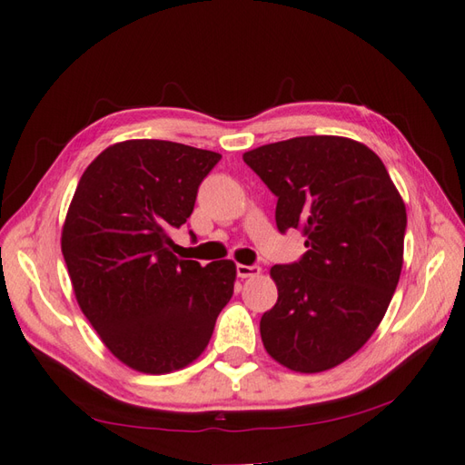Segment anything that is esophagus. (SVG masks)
Here are the masks:
<instances>
[{
    "label": "esophagus",
    "instance_id": "34e87169",
    "mask_svg": "<svg viewBox=\"0 0 465 465\" xmlns=\"http://www.w3.org/2000/svg\"><path fill=\"white\" fill-rule=\"evenodd\" d=\"M235 272H238V278L245 280V278H253V275H260L262 268L260 265H243V263H238L235 265Z\"/></svg>",
    "mask_w": 465,
    "mask_h": 465
}]
</instances>
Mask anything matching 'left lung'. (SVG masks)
I'll use <instances>...</instances> for the list:
<instances>
[{
  "instance_id": "8db88e82",
  "label": "left lung",
  "mask_w": 465,
  "mask_h": 465,
  "mask_svg": "<svg viewBox=\"0 0 465 465\" xmlns=\"http://www.w3.org/2000/svg\"><path fill=\"white\" fill-rule=\"evenodd\" d=\"M243 162L278 197V230H302L308 248L270 272L278 303L260 322L265 350L293 371L335 368L371 338L398 288L406 205L380 157L348 137H292Z\"/></svg>"
}]
</instances>
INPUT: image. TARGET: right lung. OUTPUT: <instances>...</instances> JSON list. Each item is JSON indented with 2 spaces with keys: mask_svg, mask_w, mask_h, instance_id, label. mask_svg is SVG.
Instances as JSON below:
<instances>
[{
  "mask_svg": "<svg viewBox=\"0 0 465 465\" xmlns=\"http://www.w3.org/2000/svg\"><path fill=\"white\" fill-rule=\"evenodd\" d=\"M220 160L130 140L104 150L77 183L62 232L75 298L105 348L137 371L170 373L200 358L232 300L235 263L180 260L170 238Z\"/></svg>",
  "mask_w": 465,
  "mask_h": 465,
  "instance_id": "add662e5",
  "label": "right lung"
}]
</instances>
